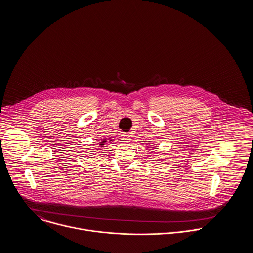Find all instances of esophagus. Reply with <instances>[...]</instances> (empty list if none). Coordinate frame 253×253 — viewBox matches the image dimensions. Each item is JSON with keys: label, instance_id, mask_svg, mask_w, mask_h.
I'll return each instance as SVG.
<instances>
[{"label": "esophagus", "instance_id": "esophagus-1", "mask_svg": "<svg viewBox=\"0 0 253 253\" xmlns=\"http://www.w3.org/2000/svg\"><path fill=\"white\" fill-rule=\"evenodd\" d=\"M130 135H128V134H122L121 135V140H122V142H129V140H130Z\"/></svg>", "mask_w": 253, "mask_h": 253}]
</instances>
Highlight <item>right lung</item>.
Masks as SVG:
<instances>
[{
	"label": "right lung",
	"instance_id": "right-lung-1",
	"mask_svg": "<svg viewBox=\"0 0 253 253\" xmlns=\"http://www.w3.org/2000/svg\"><path fill=\"white\" fill-rule=\"evenodd\" d=\"M105 142H106V139H104V140H103V141H102V142H100V144H99V145H100V146H101V147H103V145H104V144H105Z\"/></svg>",
	"mask_w": 253,
	"mask_h": 253
}]
</instances>
